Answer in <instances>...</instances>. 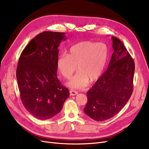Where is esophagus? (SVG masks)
<instances>
[{
    "label": "esophagus",
    "mask_w": 149,
    "mask_h": 149,
    "mask_svg": "<svg viewBox=\"0 0 149 149\" xmlns=\"http://www.w3.org/2000/svg\"><path fill=\"white\" fill-rule=\"evenodd\" d=\"M77 94H78V92L77 91H74V90L70 91V95L74 96V95H76Z\"/></svg>",
    "instance_id": "34e87169"
}]
</instances>
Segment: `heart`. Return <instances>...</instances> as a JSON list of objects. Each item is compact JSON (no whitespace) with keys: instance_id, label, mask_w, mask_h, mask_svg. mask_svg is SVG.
<instances>
[{"instance_id":"1","label":"heart","mask_w":149,"mask_h":149,"mask_svg":"<svg viewBox=\"0 0 149 149\" xmlns=\"http://www.w3.org/2000/svg\"><path fill=\"white\" fill-rule=\"evenodd\" d=\"M108 59L106 45L91 41H82L72 45L68 54L58 56L57 66L60 74L69 79L77 69L78 72L67 86L71 89H83L97 81L102 75Z\"/></svg>"}]
</instances>
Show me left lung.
Wrapping results in <instances>:
<instances>
[{
  "label": "left lung",
  "mask_w": 149,
  "mask_h": 149,
  "mask_svg": "<svg viewBox=\"0 0 149 149\" xmlns=\"http://www.w3.org/2000/svg\"><path fill=\"white\" fill-rule=\"evenodd\" d=\"M113 52L106 71L86 95L84 111L97 121L111 118L126 104L133 92L135 63L126 47L112 37Z\"/></svg>",
  "instance_id": "1"
}]
</instances>
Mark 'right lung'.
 Here are the masks:
<instances>
[{
	"label": "right lung",
	"mask_w": 149,
	"mask_h": 149,
	"mask_svg": "<svg viewBox=\"0 0 149 149\" xmlns=\"http://www.w3.org/2000/svg\"><path fill=\"white\" fill-rule=\"evenodd\" d=\"M66 40L65 33L44 31L29 42L19 58L16 78L20 99L37 119L56 116L69 97L57 75L58 48Z\"/></svg>",
	"instance_id": "add662e5"
}]
</instances>
